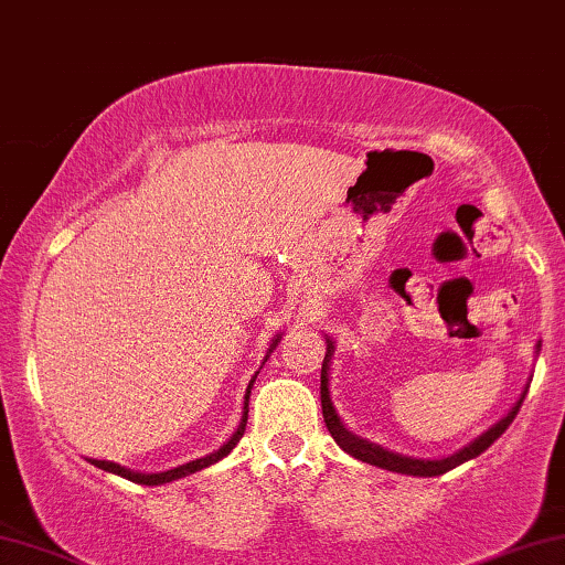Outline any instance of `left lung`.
I'll return each instance as SVG.
<instances>
[{"label":"left lung","instance_id":"8db88e82","mask_svg":"<svg viewBox=\"0 0 565 565\" xmlns=\"http://www.w3.org/2000/svg\"><path fill=\"white\" fill-rule=\"evenodd\" d=\"M331 355H333V343L328 341V353H326V359H323V369H320V404H323L326 427H328V431H331V437L335 439V445L341 447L343 452H349L351 457L361 459V462L376 465V467H381V470H388V472L416 475V477H437V475H445L449 470H455L457 465H462V462H467V459L482 455L484 449H488L492 441L498 439L500 434L510 427V424H513L515 414L520 412V406H523V398H525V394L520 396V402L513 406V412H510L505 419H500L492 429L484 431L482 437H477L472 445H467L465 449H459L457 455L445 457V459H414V457H404V455L388 452V449L379 447V445H371V441L355 437V434H351L349 429L343 427L341 419H338L335 409H333L331 392H328V361H331Z\"/></svg>","mask_w":565,"mask_h":565}]
</instances>
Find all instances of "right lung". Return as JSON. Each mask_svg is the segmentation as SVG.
I'll list each match as a JSON object with an SVG mask.
<instances>
[{
    "instance_id": "obj_1",
    "label": "right lung",
    "mask_w": 565,
    "mask_h": 565,
    "mask_svg": "<svg viewBox=\"0 0 565 565\" xmlns=\"http://www.w3.org/2000/svg\"><path fill=\"white\" fill-rule=\"evenodd\" d=\"M277 341H280V335H277L275 341H273V349L277 345ZM253 381H255V379H253ZM253 381H249V386H247V394H245V416H242V422H239L237 431H234L232 437H230L227 445H222L220 449H216V452L206 455V457H202V459H194V462L181 465V467H177V470H169V472H156V475L131 472V470H126V467H120V465H116V462H106V459H93V465H95V467H100V470H106V472H113V475L126 477V480L138 482V484H161V482L179 480V477H186V475H192V472L204 470V467H210V465H214V462H220L222 457H227V455L232 452L234 445H237V441L242 439V434H245V427H247V409H249L247 402H249V388H253Z\"/></svg>"
}]
</instances>
